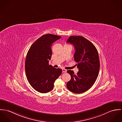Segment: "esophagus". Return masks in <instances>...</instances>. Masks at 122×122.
<instances>
[{
  "label": "esophagus",
  "instance_id": "obj_1",
  "mask_svg": "<svg viewBox=\"0 0 122 122\" xmlns=\"http://www.w3.org/2000/svg\"><path fill=\"white\" fill-rule=\"evenodd\" d=\"M62 71L63 72H66V71H67V70H66V69H62Z\"/></svg>",
  "mask_w": 122,
  "mask_h": 122
}]
</instances>
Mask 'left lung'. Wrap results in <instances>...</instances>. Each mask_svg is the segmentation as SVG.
I'll return each mask as SVG.
<instances>
[{"mask_svg": "<svg viewBox=\"0 0 122 122\" xmlns=\"http://www.w3.org/2000/svg\"><path fill=\"white\" fill-rule=\"evenodd\" d=\"M67 42L74 46V60L79 71L75 74L73 71L67 70L71 79L66 86L70 91L81 94L91 87L97 78L100 70L98 52L95 45L83 36H71Z\"/></svg>", "mask_w": 122, "mask_h": 122, "instance_id": "8db88e82", "label": "left lung"}]
</instances>
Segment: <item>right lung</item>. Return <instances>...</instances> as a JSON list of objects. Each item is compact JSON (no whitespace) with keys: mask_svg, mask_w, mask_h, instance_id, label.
Masks as SVG:
<instances>
[{"mask_svg":"<svg viewBox=\"0 0 122 122\" xmlns=\"http://www.w3.org/2000/svg\"><path fill=\"white\" fill-rule=\"evenodd\" d=\"M61 37L48 34L42 36L31 46L25 60L27 80L36 91L46 93L54 87L55 81L61 74L62 69L49 65L52 43Z\"/></svg>","mask_w":122,"mask_h":122,"instance_id":"right-lung-1","label":"right lung"}]
</instances>
